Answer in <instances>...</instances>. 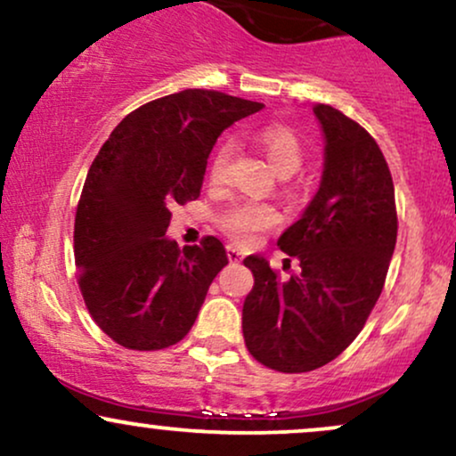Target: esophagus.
<instances>
[{"label": "esophagus", "instance_id": "obj_1", "mask_svg": "<svg viewBox=\"0 0 456 456\" xmlns=\"http://www.w3.org/2000/svg\"><path fill=\"white\" fill-rule=\"evenodd\" d=\"M227 257H229V261H240V259H244V253L240 248H235L233 244H227Z\"/></svg>", "mask_w": 456, "mask_h": 456}]
</instances>
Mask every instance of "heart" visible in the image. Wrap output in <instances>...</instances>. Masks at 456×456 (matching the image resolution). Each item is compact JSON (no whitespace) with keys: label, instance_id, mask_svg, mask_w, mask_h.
<instances>
[{"label":"heart","instance_id":"heart-1","mask_svg":"<svg viewBox=\"0 0 456 456\" xmlns=\"http://www.w3.org/2000/svg\"><path fill=\"white\" fill-rule=\"evenodd\" d=\"M259 143L264 145L265 154L276 171L282 177L296 174L305 160V150H302L300 139L291 133L289 128L272 124L259 130ZM233 159V143L224 139L210 160V182L212 184H223L229 177V167H232ZM281 223V214L274 206L261 201H238L229 206L227 210L221 214V227L227 232L235 242L248 244L257 240V235L265 229L276 227Z\"/></svg>","mask_w":456,"mask_h":456}]
</instances>
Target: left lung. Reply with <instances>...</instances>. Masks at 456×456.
Returning <instances> with one entry per match:
<instances>
[{
  "label": "left lung",
  "instance_id": "left-lung-1",
  "mask_svg": "<svg viewBox=\"0 0 456 456\" xmlns=\"http://www.w3.org/2000/svg\"><path fill=\"white\" fill-rule=\"evenodd\" d=\"M313 113L326 139L322 182L279 238L302 272L281 282L264 257L244 259L255 276L242 308L244 343L281 373L315 370L358 337L384 289L399 227L395 184L375 139L330 104H313Z\"/></svg>",
  "mask_w": 456,
  "mask_h": 456
}]
</instances>
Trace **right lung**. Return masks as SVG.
Here are the masks:
<instances>
[{
    "label": "right lung",
    "mask_w": 456,
    "mask_h": 456,
    "mask_svg": "<svg viewBox=\"0 0 456 456\" xmlns=\"http://www.w3.org/2000/svg\"><path fill=\"white\" fill-rule=\"evenodd\" d=\"M261 102L184 90L128 113L94 159L75 218V264L87 311L115 343L154 352L192 328L214 276L229 264L208 235L167 238L171 208L199 197L218 134Z\"/></svg>",
    "instance_id": "1"
}]
</instances>
